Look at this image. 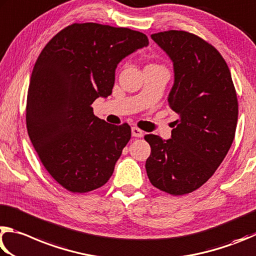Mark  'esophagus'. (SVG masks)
<instances>
[{
    "mask_svg": "<svg viewBox=\"0 0 256 256\" xmlns=\"http://www.w3.org/2000/svg\"><path fill=\"white\" fill-rule=\"evenodd\" d=\"M132 137L140 138V137L144 136V132H142V130H140V128L132 127Z\"/></svg>",
    "mask_w": 256,
    "mask_h": 256,
    "instance_id": "34e87169",
    "label": "esophagus"
}]
</instances>
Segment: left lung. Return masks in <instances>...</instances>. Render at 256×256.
<instances>
[{"instance_id": "8db88e82", "label": "left lung", "mask_w": 256, "mask_h": 256, "mask_svg": "<svg viewBox=\"0 0 256 256\" xmlns=\"http://www.w3.org/2000/svg\"><path fill=\"white\" fill-rule=\"evenodd\" d=\"M152 39L173 62L168 102L176 112L171 138L146 135L152 184L173 196L190 194L216 172L234 140L238 103L230 70L216 48L196 34L170 30Z\"/></svg>"}]
</instances>
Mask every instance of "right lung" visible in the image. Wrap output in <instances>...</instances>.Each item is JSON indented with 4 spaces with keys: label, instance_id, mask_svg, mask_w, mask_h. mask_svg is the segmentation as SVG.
I'll return each mask as SVG.
<instances>
[{
    "label": "right lung",
    "instance_id": "1",
    "mask_svg": "<svg viewBox=\"0 0 256 256\" xmlns=\"http://www.w3.org/2000/svg\"><path fill=\"white\" fill-rule=\"evenodd\" d=\"M147 46L140 31L90 22L66 26L40 52L26 129L44 168L68 191L96 190L114 173L132 129L94 116L92 103L112 93L119 62Z\"/></svg>",
    "mask_w": 256,
    "mask_h": 256
}]
</instances>
